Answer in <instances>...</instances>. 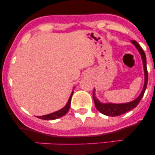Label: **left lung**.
Returning <instances> with one entry per match:
<instances>
[{
	"label": "left lung",
	"mask_w": 155,
	"mask_h": 155,
	"mask_svg": "<svg viewBox=\"0 0 155 155\" xmlns=\"http://www.w3.org/2000/svg\"><path fill=\"white\" fill-rule=\"evenodd\" d=\"M131 42L136 46L138 51H139L140 55H141L142 60H143V69H144V75H145V82L144 86H143V90L140 92V95L132 102L127 103V104H102V103L99 102L98 100L95 98V92H93V100L95 103V106L97 111H99L101 114H104L105 115L111 117H116L122 115V114L126 113V112L130 111L133 108H136L137 105L139 104V102L141 100L142 97L144 94L146 88L147 86V82H148V71H147V59H146V54L143 51L142 48L138 44L136 41L132 40Z\"/></svg>",
	"instance_id": "left-lung-1"
}]
</instances>
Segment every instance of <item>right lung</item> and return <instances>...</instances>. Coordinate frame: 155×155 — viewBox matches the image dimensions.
<instances>
[{
	"mask_svg": "<svg viewBox=\"0 0 155 155\" xmlns=\"http://www.w3.org/2000/svg\"><path fill=\"white\" fill-rule=\"evenodd\" d=\"M73 93H74V92H72L71 95V96H70V98H69L68 102L66 106H65L64 108H62V109H60V110H59V111H58L56 112H54V113L44 115V116H41V117H37L39 119H41V120H56V119L60 118V117H63L64 115L66 114L67 112L68 111L69 108H70L71 101V97H72Z\"/></svg>",
	"mask_w": 155,
	"mask_h": 155,
	"instance_id": "obj_1",
	"label": "right lung"
}]
</instances>
